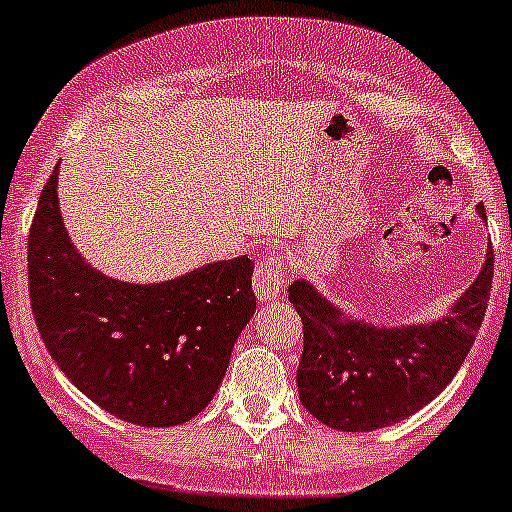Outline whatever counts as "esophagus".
Returning a JSON list of instances; mask_svg holds the SVG:
<instances>
[{
	"label": "esophagus",
	"mask_w": 512,
	"mask_h": 512,
	"mask_svg": "<svg viewBox=\"0 0 512 512\" xmlns=\"http://www.w3.org/2000/svg\"><path fill=\"white\" fill-rule=\"evenodd\" d=\"M288 280V262L280 250H270L255 267V293L260 300H275Z\"/></svg>",
	"instance_id": "esophagus-1"
}]
</instances>
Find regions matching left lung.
I'll list each match as a JSON object with an SVG mask.
<instances>
[{
	"label": "left lung",
	"mask_w": 512,
	"mask_h": 512,
	"mask_svg": "<svg viewBox=\"0 0 512 512\" xmlns=\"http://www.w3.org/2000/svg\"><path fill=\"white\" fill-rule=\"evenodd\" d=\"M493 247L450 318L424 326L376 328L351 321L305 280L288 300L303 321L298 391L318 422L374 432L412 417L455 379L475 343L493 288Z\"/></svg>",
	"instance_id": "1"
}]
</instances>
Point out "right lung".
<instances>
[{
	"label": "right lung",
	"mask_w": 512,
	"mask_h": 512,
	"mask_svg": "<svg viewBox=\"0 0 512 512\" xmlns=\"http://www.w3.org/2000/svg\"><path fill=\"white\" fill-rule=\"evenodd\" d=\"M47 179L27 237V280L42 343L88 399L141 427L197 417L227 374L255 313L250 257L156 285L111 280L70 245Z\"/></svg>",
	"instance_id": "add662e5"
}]
</instances>
